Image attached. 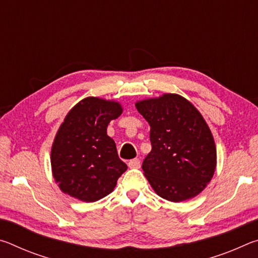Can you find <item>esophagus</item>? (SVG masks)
I'll list each match as a JSON object with an SVG mask.
<instances>
[{
    "label": "esophagus",
    "mask_w": 258,
    "mask_h": 258,
    "mask_svg": "<svg viewBox=\"0 0 258 258\" xmlns=\"http://www.w3.org/2000/svg\"><path fill=\"white\" fill-rule=\"evenodd\" d=\"M127 165H128L130 168H139L140 167V160L138 158L131 159V160H128Z\"/></svg>",
    "instance_id": "1"
}]
</instances>
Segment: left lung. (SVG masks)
<instances>
[{"label": "left lung", "mask_w": 258, "mask_h": 258, "mask_svg": "<svg viewBox=\"0 0 258 258\" xmlns=\"http://www.w3.org/2000/svg\"><path fill=\"white\" fill-rule=\"evenodd\" d=\"M138 111L150 125L151 151L142 163L154 191L168 202L198 196L216 169V147L202 113L180 94L140 100Z\"/></svg>", "instance_id": "8db88e82"}]
</instances>
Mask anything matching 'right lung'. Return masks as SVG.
Masks as SVG:
<instances>
[{
    "label": "right lung",
    "mask_w": 258,
    "mask_h": 258,
    "mask_svg": "<svg viewBox=\"0 0 258 258\" xmlns=\"http://www.w3.org/2000/svg\"><path fill=\"white\" fill-rule=\"evenodd\" d=\"M123 107L115 100L87 97L64 117L51 148V168L60 190L85 203L111 194L127 166L107 135Z\"/></svg>",
    "instance_id": "1"
}]
</instances>
